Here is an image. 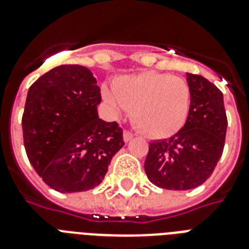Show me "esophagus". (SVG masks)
Listing matches in <instances>:
<instances>
[{
    "label": "esophagus",
    "mask_w": 249,
    "mask_h": 249,
    "mask_svg": "<svg viewBox=\"0 0 249 249\" xmlns=\"http://www.w3.org/2000/svg\"><path fill=\"white\" fill-rule=\"evenodd\" d=\"M132 138H134V134H132L131 131H127V130H126V131L123 132V140H124L126 143H127V142H130Z\"/></svg>",
    "instance_id": "1"
}]
</instances>
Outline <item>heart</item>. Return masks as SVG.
<instances>
[{"label": "heart", "instance_id": "1", "mask_svg": "<svg viewBox=\"0 0 249 249\" xmlns=\"http://www.w3.org/2000/svg\"><path fill=\"white\" fill-rule=\"evenodd\" d=\"M113 92L105 90L104 100L114 113L132 110V122L149 138H167L184 127L190 110V87L178 76L142 72L113 82Z\"/></svg>", "mask_w": 249, "mask_h": 249}]
</instances>
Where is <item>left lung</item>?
<instances>
[{"label":"left lung","mask_w":249,"mask_h":249,"mask_svg":"<svg viewBox=\"0 0 249 249\" xmlns=\"http://www.w3.org/2000/svg\"><path fill=\"white\" fill-rule=\"evenodd\" d=\"M190 110L184 127L171 138L149 143L144 162L148 180L168 190H189L211 176L223 153L227 117L223 94L199 74L186 73Z\"/></svg>","instance_id":"8db88e82"}]
</instances>
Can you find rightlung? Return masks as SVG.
Instances as JSON below:
<instances>
[{"mask_svg":"<svg viewBox=\"0 0 249 249\" xmlns=\"http://www.w3.org/2000/svg\"><path fill=\"white\" fill-rule=\"evenodd\" d=\"M101 90L82 65H60L30 87L22 117L31 165L50 188L76 193L102 182L124 145L117 122L100 119Z\"/></svg>","mask_w":249,"mask_h":249,"instance_id":"right-lung-1","label":"right lung"}]
</instances>
